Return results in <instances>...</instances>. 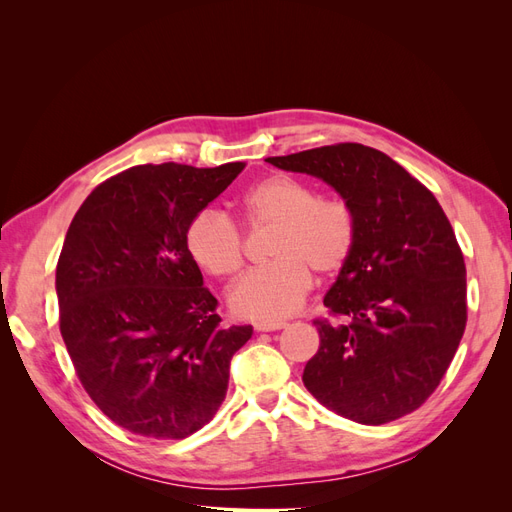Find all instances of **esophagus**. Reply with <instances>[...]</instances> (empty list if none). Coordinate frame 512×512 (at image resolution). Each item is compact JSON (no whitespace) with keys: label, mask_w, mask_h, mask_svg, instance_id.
<instances>
[{"label":"esophagus","mask_w":512,"mask_h":512,"mask_svg":"<svg viewBox=\"0 0 512 512\" xmlns=\"http://www.w3.org/2000/svg\"><path fill=\"white\" fill-rule=\"evenodd\" d=\"M254 329H256L258 333L280 331V329H286V322H258V324H254Z\"/></svg>","instance_id":"1"}]
</instances>
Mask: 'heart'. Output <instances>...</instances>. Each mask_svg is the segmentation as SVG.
<instances>
[{
	"label": "heart",
	"mask_w": 512,
	"mask_h": 512,
	"mask_svg": "<svg viewBox=\"0 0 512 512\" xmlns=\"http://www.w3.org/2000/svg\"><path fill=\"white\" fill-rule=\"evenodd\" d=\"M241 215L252 228L273 226L267 254L273 258L245 273L230 288V309L250 320H280L297 312L312 290V273L335 277L356 247L359 222L339 194H318L312 183L292 175H271L241 198ZM185 247L211 277H232L243 269L245 239L222 209L198 211L185 228Z\"/></svg>",
	"instance_id": "heart-1"
}]
</instances>
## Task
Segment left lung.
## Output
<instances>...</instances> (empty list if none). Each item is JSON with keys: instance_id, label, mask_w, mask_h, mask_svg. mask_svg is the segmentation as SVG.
<instances>
[{"instance_id": "1", "label": "left lung", "mask_w": 512, "mask_h": 512, "mask_svg": "<svg viewBox=\"0 0 512 512\" xmlns=\"http://www.w3.org/2000/svg\"><path fill=\"white\" fill-rule=\"evenodd\" d=\"M269 164L320 177L354 207L359 237L324 294L318 352L303 384L322 406L363 425L421 408L438 389L468 322L466 262L425 185L386 153L337 143Z\"/></svg>"}]
</instances>
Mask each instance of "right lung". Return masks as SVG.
Returning a JSON list of instances; mask_svg holds the SVG:
<instances>
[{"instance_id": "1", "label": "right lung", "mask_w": 512, "mask_h": 512, "mask_svg": "<svg viewBox=\"0 0 512 512\" xmlns=\"http://www.w3.org/2000/svg\"><path fill=\"white\" fill-rule=\"evenodd\" d=\"M245 162L145 164L102 181L66 232L57 262L59 331L76 376L111 421L136 436L183 440L228 389L252 327H222L218 299L185 247L198 211Z\"/></svg>"}]
</instances>
